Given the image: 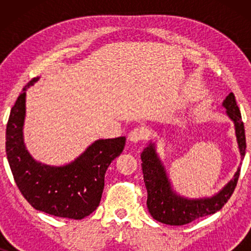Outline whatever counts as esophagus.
<instances>
[{"instance_id": "esophagus-1", "label": "esophagus", "mask_w": 251, "mask_h": 251, "mask_svg": "<svg viewBox=\"0 0 251 251\" xmlns=\"http://www.w3.org/2000/svg\"><path fill=\"white\" fill-rule=\"evenodd\" d=\"M146 138V130L144 128H136L131 130L128 135V140L131 143H138Z\"/></svg>"}]
</instances>
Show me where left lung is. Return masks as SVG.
<instances>
[{
  "mask_svg": "<svg viewBox=\"0 0 251 251\" xmlns=\"http://www.w3.org/2000/svg\"><path fill=\"white\" fill-rule=\"evenodd\" d=\"M222 105L226 109V115L234 123L236 142L243 160L247 147L245 126L234 95L231 92ZM140 159L147 190V209L155 221L167 225H185L221 210L234 192L240 176L239 167L232 179L218 193L212 197L186 198L173 188L164 164L156 152L155 142L150 140L140 154Z\"/></svg>",
  "mask_w": 251,
  "mask_h": 251,
  "instance_id": "left-lung-1",
  "label": "left lung"
}]
</instances>
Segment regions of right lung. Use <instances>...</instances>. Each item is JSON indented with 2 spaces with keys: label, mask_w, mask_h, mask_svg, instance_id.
Listing matches in <instances>:
<instances>
[{
  "label": "right lung",
  "mask_w": 251,
  "mask_h": 251,
  "mask_svg": "<svg viewBox=\"0 0 251 251\" xmlns=\"http://www.w3.org/2000/svg\"><path fill=\"white\" fill-rule=\"evenodd\" d=\"M30 80L10 112L5 151L17 186L36 210L57 217L82 219L100 202L106 170L122 153L126 137L98 139L76 159L64 166H50L34 159L24 142L26 91L39 81Z\"/></svg>",
  "instance_id": "obj_1"
}]
</instances>
